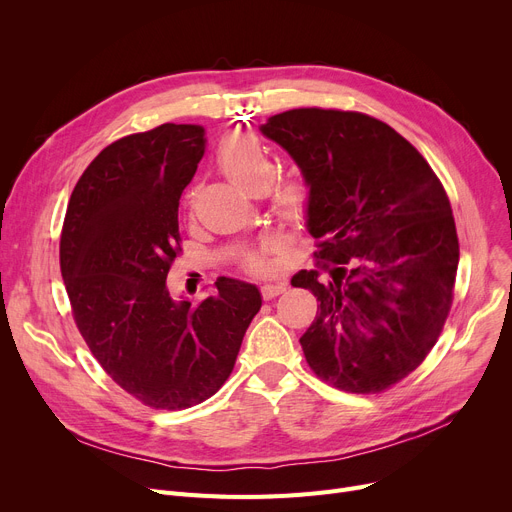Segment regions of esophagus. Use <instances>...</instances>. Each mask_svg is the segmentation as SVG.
<instances>
[{"mask_svg": "<svg viewBox=\"0 0 512 512\" xmlns=\"http://www.w3.org/2000/svg\"><path fill=\"white\" fill-rule=\"evenodd\" d=\"M286 290V284L284 282H276V284H263L261 286V297L265 301H270L274 297H278V294H282Z\"/></svg>", "mask_w": 512, "mask_h": 512, "instance_id": "esophagus-1", "label": "esophagus"}]
</instances>
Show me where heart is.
<instances>
[{"instance_id":"1","label":"heart","mask_w":512,"mask_h":512,"mask_svg":"<svg viewBox=\"0 0 512 512\" xmlns=\"http://www.w3.org/2000/svg\"><path fill=\"white\" fill-rule=\"evenodd\" d=\"M218 164L224 174L247 193H261L274 178V159L267 149L251 134H238L224 141L218 149ZM272 203L282 213L297 211L305 201V186L299 178L282 176L270 186ZM195 193L188 195V207L193 205ZM242 270L259 274L267 270V257L263 253H251L242 259Z\"/></svg>"}]
</instances>
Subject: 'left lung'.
Returning <instances> with one entry per match:
<instances>
[{
  "label": "left lung",
  "instance_id": "8db88e82",
  "mask_svg": "<svg viewBox=\"0 0 512 512\" xmlns=\"http://www.w3.org/2000/svg\"><path fill=\"white\" fill-rule=\"evenodd\" d=\"M261 132L309 184L317 270L292 278L317 297L305 359L338 390L386 392L425 361L452 307L459 236L444 186L402 134L361 112L299 107Z\"/></svg>",
  "mask_w": 512,
  "mask_h": 512
}]
</instances>
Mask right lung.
<instances>
[{
	"label": "right lung",
	"mask_w": 512,
	"mask_h": 512,
	"mask_svg": "<svg viewBox=\"0 0 512 512\" xmlns=\"http://www.w3.org/2000/svg\"><path fill=\"white\" fill-rule=\"evenodd\" d=\"M205 151L203 128L161 124L107 145L78 178L60 236L74 324L103 371L149 409L180 411L218 392L259 290L218 278L199 305L166 278L182 253L178 201Z\"/></svg>",
	"instance_id": "obj_1"
}]
</instances>
